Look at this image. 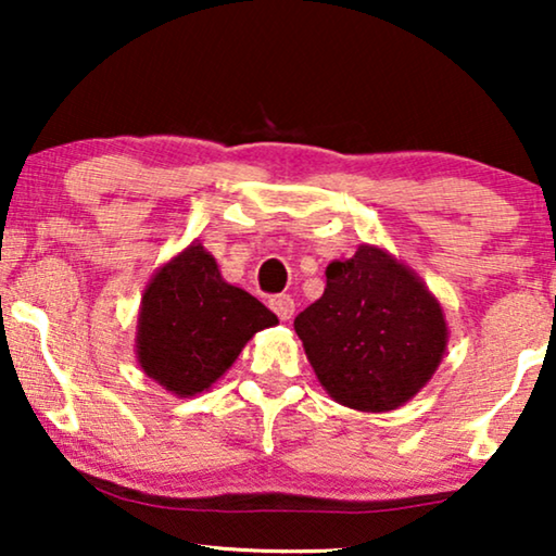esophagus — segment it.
<instances>
[{
	"label": "esophagus",
	"mask_w": 556,
	"mask_h": 556,
	"mask_svg": "<svg viewBox=\"0 0 556 556\" xmlns=\"http://www.w3.org/2000/svg\"><path fill=\"white\" fill-rule=\"evenodd\" d=\"M270 308L276 311L280 321H288V318H293L295 303H293L291 295H286V293H283V295H273V299H270Z\"/></svg>",
	"instance_id": "34e87169"
}]
</instances>
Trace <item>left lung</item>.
Listing matches in <instances>:
<instances>
[{
    "label": "left lung",
    "mask_w": 556,
    "mask_h": 556,
    "mask_svg": "<svg viewBox=\"0 0 556 556\" xmlns=\"http://www.w3.org/2000/svg\"><path fill=\"white\" fill-rule=\"evenodd\" d=\"M293 329L326 394L359 413L407 405L435 375L451 333L425 280L369 242L329 263L324 295Z\"/></svg>",
    "instance_id": "left-lung-1"
}]
</instances>
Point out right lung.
<instances>
[{
	"mask_svg": "<svg viewBox=\"0 0 556 556\" xmlns=\"http://www.w3.org/2000/svg\"><path fill=\"white\" fill-rule=\"evenodd\" d=\"M278 316L255 295L230 286L200 240L159 265L143 288L136 362L174 397L207 392L257 331Z\"/></svg>",
	"mask_w": 556,
	"mask_h": 556,
	"instance_id": "add662e5",
	"label": "right lung"
}]
</instances>
